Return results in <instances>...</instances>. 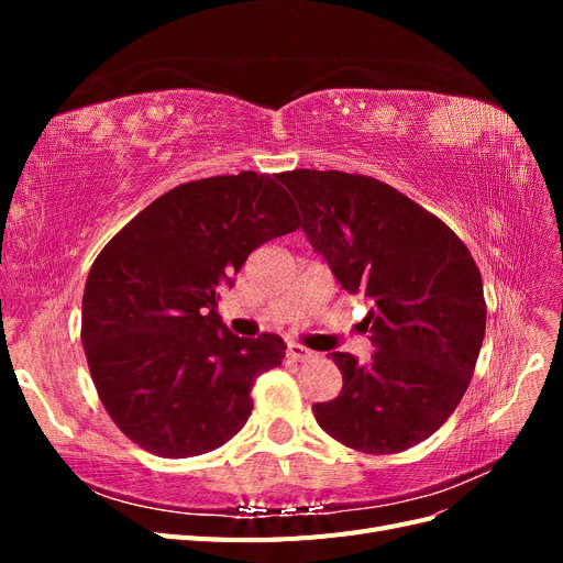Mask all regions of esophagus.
I'll return each mask as SVG.
<instances>
[{"instance_id": "obj_1", "label": "esophagus", "mask_w": 563, "mask_h": 563, "mask_svg": "<svg viewBox=\"0 0 563 563\" xmlns=\"http://www.w3.org/2000/svg\"><path fill=\"white\" fill-rule=\"evenodd\" d=\"M286 356H288V360H291V362H305V360H310L312 352H310L308 347H302V345H288Z\"/></svg>"}]
</instances>
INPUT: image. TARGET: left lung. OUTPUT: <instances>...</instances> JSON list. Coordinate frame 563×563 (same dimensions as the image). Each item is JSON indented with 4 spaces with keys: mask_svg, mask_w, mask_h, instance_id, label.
Segmentation results:
<instances>
[{
    "mask_svg": "<svg viewBox=\"0 0 563 563\" xmlns=\"http://www.w3.org/2000/svg\"><path fill=\"white\" fill-rule=\"evenodd\" d=\"M279 180L335 279L362 296L376 354L333 352L343 389L314 404L319 428L371 455L411 449L449 420L486 331L479 267L463 240L395 187L362 174L296 168Z\"/></svg>",
    "mask_w": 563,
    "mask_h": 563,
    "instance_id": "obj_1",
    "label": "left lung"
}]
</instances>
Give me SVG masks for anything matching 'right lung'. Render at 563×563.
I'll use <instances>...</instances> for the list:
<instances>
[{"mask_svg":"<svg viewBox=\"0 0 563 563\" xmlns=\"http://www.w3.org/2000/svg\"><path fill=\"white\" fill-rule=\"evenodd\" d=\"M300 228L269 174L183 183L119 230L91 265L81 345L108 416L159 457L216 451L240 432L251 387L284 360L275 333L240 338L216 312L249 255Z\"/></svg>","mask_w":563,"mask_h":563,"instance_id":"obj_1","label":"right lung"}]
</instances>
